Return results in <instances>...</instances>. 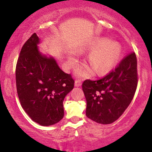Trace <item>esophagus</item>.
<instances>
[{
  "label": "esophagus",
  "instance_id": "34e87169",
  "mask_svg": "<svg viewBox=\"0 0 152 152\" xmlns=\"http://www.w3.org/2000/svg\"><path fill=\"white\" fill-rule=\"evenodd\" d=\"M81 81L80 79H76L75 81V86L78 87V86H81Z\"/></svg>",
  "mask_w": 152,
  "mask_h": 152
}]
</instances>
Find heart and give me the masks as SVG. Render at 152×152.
<instances>
[{
	"instance_id": "obj_1",
	"label": "heart",
	"mask_w": 152,
	"mask_h": 152,
	"mask_svg": "<svg viewBox=\"0 0 152 152\" xmlns=\"http://www.w3.org/2000/svg\"><path fill=\"white\" fill-rule=\"evenodd\" d=\"M91 52L87 62L97 76H103L110 72L119 61L121 56V47L116 42H111L109 39L98 38L92 41L86 48ZM69 65L74 67L77 64L75 56L69 57ZM91 73L88 68L81 67L77 74L80 76H88Z\"/></svg>"
}]
</instances>
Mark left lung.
<instances>
[{"mask_svg": "<svg viewBox=\"0 0 152 152\" xmlns=\"http://www.w3.org/2000/svg\"><path fill=\"white\" fill-rule=\"evenodd\" d=\"M137 84V56L132 52L104 77L83 82L86 116L102 124L116 121L132 102Z\"/></svg>", "mask_w": 152, "mask_h": 152, "instance_id": "obj_1", "label": "left lung"}]
</instances>
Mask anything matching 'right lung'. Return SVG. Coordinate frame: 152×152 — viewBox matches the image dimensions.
<instances>
[{"label": "right lung", "mask_w": 152, "mask_h": 152, "mask_svg": "<svg viewBox=\"0 0 152 152\" xmlns=\"http://www.w3.org/2000/svg\"><path fill=\"white\" fill-rule=\"evenodd\" d=\"M38 43L34 33L20 50L15 68L17 93L23 109L33 121L50 126L64 117L63 101L74 88L75 81L53 58L39 53Z\"/></svg>", "instance_id": "1"}]
</instances>
